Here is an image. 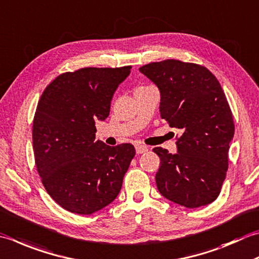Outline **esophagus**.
Returning <instances> with one entry per match:
<instances>
[{"instance_id":"esophagus-1","label":"esophagus","mask_w":259,"mask_h":259,"mask_svg":"<svg viewBox=\"0 0 259 259\" xmlns=\"http://www.w3.org/2000/svg\"><path fill=\"white\" fill-rule=\"evenodd\" d=\"M136 151L137 154H144L146 151H148V147L144 145H136Z\"/></svg>"}]
</instances>
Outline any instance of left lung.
<instances>
[{
    "instance_id": "8db88e82",
    "label": "left lung",
    "mask_w": 259,
    "mask_h": 259,
    "mask_svg": "<svg viewBox=\"0 0 259 259\" xmlns=\"http://www.w3.org/2000/svg\"><path fill=\"white\" fill-rule=\"evenodd\" d=\"M139 70L158 86L160 115L179 129L177 154L154 148L160 166L156 184L166 199L189 209L213 202L229 166L234 116L219 80L204 66L166 59Z\"/></svg>"
}]
</instances>
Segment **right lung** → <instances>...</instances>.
I'll return each mask as SVG.
<instances>
[{
  "mask_svg": "<svg viewBox=\"0 0 259 259\" xmlns=\"http://www.w3.org/2000/svg\"><path fill=\"white\" fill-rule=\"evenodd\" d=\"M131 66L84 67L58 75L40 98L32 126L40 180L63 209L92 214L109 205L122 186L135 147L95 143L96 120H105L111 100Z\"/></svg>",
  "mask_w": 259,
  "mask_h": 259,
  "instance_id": "obj_1",
  "label": "right lung"
}]
</instances>
